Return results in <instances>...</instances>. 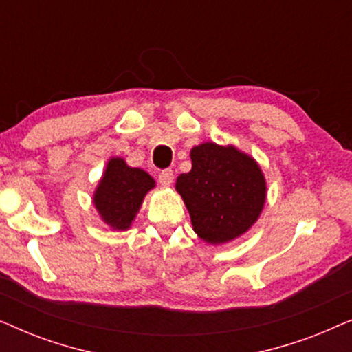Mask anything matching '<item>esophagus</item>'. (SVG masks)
<instances>
[{
	"instance_id": "34e87169",
	"label": "esophagus",
	"mask_w": 352,
	"mask_h": 352,
	"mask_svg": "<svg viewBox=\"0 0 352 352\" xmlns=\"http://www.w3.org/2000/svg\"><path fill=\"white\" fill-rule=\"evenodd\" d=\"M173 179H175V173H173V170H163L158 173V182H160L162 186H171Z\"/></svg>"
}]
</instances>
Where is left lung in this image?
I'll use <instances>...</instances> for the list:
<instances>
[{
    "label": "left lung",
    "instance_id": "8db88e82",
    "mask_svg": "<svg viewBox=\"0 0 352 352\" xmlns=\"http://www.w3.org/2000/svg\"><path fill=\"white\" fill-rule=\"evenodd\" d=\"M190 158L192 170L177 177L176 189L199 237L224 243L247 232L266 200V182L256 162L214 142L194 147Z\"/></svg>",
    "mask_w": 352,
    "mask_h": 352
}]
</instances>
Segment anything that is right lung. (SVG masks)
<instances>
[{
    "mask_svg": "<svg viewBox=\"0 0 352 352\" xmlns=\"http://www.w3.org/2000/svg\"><path fill=\"white\" fill-rule=\"evenodd\" d=\"M153 186L155 182L146 171L129 168L122 158H112L96 189V208L113 229H128L142 204L144 195Z\"/></svg>",
    "mask_w": 352,
    "mask_h": 352,
    "instance_id": "right-lung-1",
    "label": "right lung"
}]
</instances>
